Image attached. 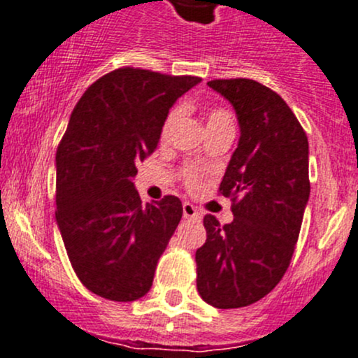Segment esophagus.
<instances>
[{
	"label": "esophagus",
	"instance_id": "34e87169",
	"mask_svg": "<svg viewBox=\"0 0 358 358\" xmlns=\"http://www.w3.org/2000/svg\"><path fill=\"white\" fill-rule=\"evenodd\" d=\"M182 215L184 219H200V213H198L196 206L189 201H184L182 203Z\"/></svg>",
	"mask_w": 358,
	"mask_h": 358
}]
</instances>
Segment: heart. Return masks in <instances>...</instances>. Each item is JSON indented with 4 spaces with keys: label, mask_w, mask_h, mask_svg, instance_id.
<instances>
[{
    "label": "heart",
    "mask_w": 358,
    "mask_h": 358,
    "mask_svg": "<svg viewBox=\"0 0 358 358\" xmlns=\"http://www.w3.org/2000/svg\"><path fill=\"white\" fill-rule=\"evenodd\" d=\"M180 113H182V108H180V106H174V108L169 110L167 117H165L164 124H162V131H160L162 139H167L169 136H171L172 129H174L176 122L179 120ZM224 122H233L229 112H226L224 108H219V106H212V108H208V112H206V127H212V125H219ZM184 180H186V184L189 187H196L198 171H194V169H186V171H184Z\"/></svg>",
    "instance_id": "1"
}]
</instances>
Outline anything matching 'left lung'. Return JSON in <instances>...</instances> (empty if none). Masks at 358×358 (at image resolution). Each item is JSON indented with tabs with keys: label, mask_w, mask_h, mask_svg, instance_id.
<instances>
[{
	"label": "left lung",
	"mask_w": 358,
	"mask_h": 358,
	"mask_svg": "<svg viewBox=\"0 0 358 358\" xmlns=\"http://www.w3.org/2000/svg\"><path fill=\"white\" fill-rule=\"evenodd\" d=\"M208 84L238 115V148L219 193L233 200V222L205 215L196 250V288L217 308L252 305L288 271L310 194L308 139L286 101L252 79Z\"/></svg>",
	"instance_id": "1"
}]
</instances>
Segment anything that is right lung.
<instances>
[{
	"instance_id": "1",
	"label": "right lung",
	"mask_w": 358,
	"mask_h": 358,
	"mask_svg": "<svg viewBox=\"0 0 358 358\" xmlns=\"http://www.w3.org/2000/svg\"><path fill=\"white\" fill-rule=\"evenodd\" d=\"M200 80L117 69L70 115L57 150V224L77 278L98 296L134 301L152 288L182 203L164 196L141 205L136 164L157 150L169 108Z\"/></svg>"
}]
</instances>
